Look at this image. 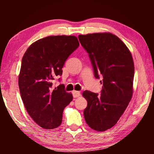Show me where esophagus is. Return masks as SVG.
<instances>
[{
  "label": "esophagus",
  "instance_id": "34e87169",
  "mask_svg": "<svg viewBox=\"0 0 154 154\" xmlns=\"http://www.w3.org/2000/svg\"><path fill=\"white\" fill-rule=\"evenodd\" d=\"M72 94H73V96L74 98L79 97L81 96V92H80L79 91H75V90H74V91L72 92Z\"/></svg>",
  "mask_w": 154,
  "mask_h": 154
}]
</instances>
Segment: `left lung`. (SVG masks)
<instances>
[{"instance_id": "8db88e82", "label": "left lung", "mask_w": 154, "mask_h": 154, "mask_svg": "<svg viewBox=\"0 0 154 154\" xmlns=\"http://www.w3.org/2000/svg\"><path fill=\"white\" fill-rule=\"evenodd\" d=\"M88 54L96 79L103 78L101 94L85 90L88 102L83 111L86 123L103 132L112 128L127 108L133 93L134 62L125 43L111 33L79 35Z\"/></svg>"}]
</instances>
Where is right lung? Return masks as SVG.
I'll return each instance as SVG.
<instances>
[{
    "label": "right lung",
    "instance_id": "right-lung-1",
    "mask_svg": "<svg viewBox=\"0 0 154 154\" xmlns=\"http://www.w3.org/2000/svg\"><path fill=\"white\" fill-rule=\"evenodd\" d=\"M79 46L74 35H52L31 44L22 57L18 83L27 112L44 129H54L62 121L65 107L73 100L61 84L53 80L62 74L69 55Z\"/></svg>",
    "mask_w": 154,
    "mask_h": 154
}]
</instances>
